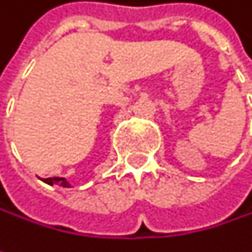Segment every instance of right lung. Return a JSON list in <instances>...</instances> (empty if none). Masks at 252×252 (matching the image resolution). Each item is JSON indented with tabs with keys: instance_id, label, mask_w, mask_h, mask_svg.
<instances>
[{
	"instance_id": "right-lung-1",
	"label": "right lung",
	"mask_w": 252,
	"mask_h": 252,
	"mask_svg": "<svg viewBox=\"0 0 252 252\" xmlns=\"http://www.w3.org/2000/svg\"><path fill=\"white\" fill-rule=\"evenodd\" d=\"M43 182H46V184H49V185L58 184V185H61V187H70V184H68L64 178H45Z\"/></svg>"
}]
</instances>
